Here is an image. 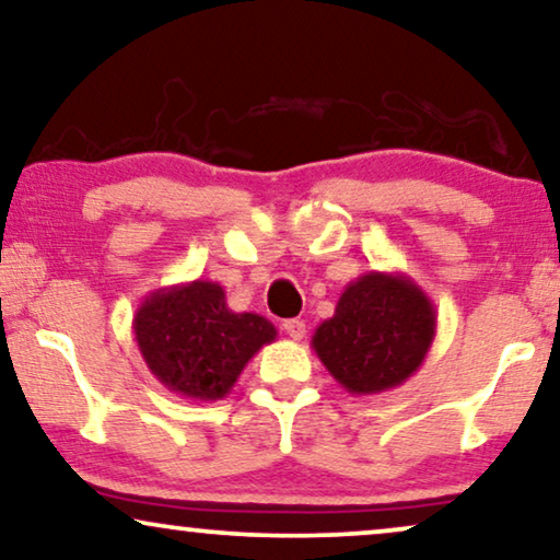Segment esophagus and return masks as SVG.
I'll use <instances>...</instances> for the list:
<instances>
[{
    "instance_id": "obj_1",
    "label": "esophagus",
    "mask_w": 560,
    "mask_h": 560,
    "mask_svg": "<svg viewBox=\"0 0 560 560\" xmlns=\"http://www.w3.org/2000/svg\"><path fill=\"white\" fill-rule=\"evenodd\" d=\"M282 328H285V334H288L293 341H301L303 336H305V320H301V318H290V320H285V324H282Z\"/></svg>"
}]
</instances>
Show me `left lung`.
<instances>
[{
    "label": "left lung",
    "instance_id": "1",
    "mask_svg": "<svg viewBox=\"0 0 560 560\" xmlns=\"http://www.w3.org/2000/svg\"><path fill=\"white\" fill-rule=\"evenodd\" d=\"M435 326V305L416 280L372 270L343 288L311 347L349 395H380L420 370Z\"/></svg>",
    "mask_w": 560,
    "mask_h": 560
}]
</instances>
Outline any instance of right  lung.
<instances>
[{"instance_id":"obj_1","label":"right lung","mask_w":560,"mask_h":560,"mask_svg":"<svg viewBox=\"0 0 560 560\" xmlns=\"http://www.w3.org/2000/svg\"><path fill=\"white\" fill-rule=\"evenodd\" d=\"M137 349L160 385L196 402L232 393L252 357L278 336L259 313H234L219 282L190 280L152 290L137 305Z\"/></svg>"}]
</instances>
